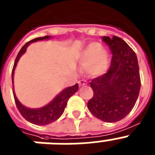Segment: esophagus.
<instances>
[{
    "mask_svg": "<svg viewBox=\"0 0 155 155\" xmlns=\"http://www.w3.org/2000/svg\"><path fill=\"white\" fill-rule=\"evenodd\" d=\"M87 84V80L85 79H81V80H79V87H83V86H85Z\"/></svg>",
    "mask_w": 155,
    "mask_h": 155,
    "instance_id": "1",
    "label": "esophagus"
}]
</instances>
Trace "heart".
<instances>
[{
	"instance_id": "1",
	"label": "heart",
	"mask_w": 155,
	"mask_h": 155,
	"mask_svg": "<svg viewBox=\"0 0 155 155\" xmlns=\"http://www.w3.org/2000/svg\"><path fill=\"white\" fill-rule=\"evenodd\" d=\"M79 62L93 76L104 73L110 64V58L103 47L98 43H91L87 46L79 55Z\"/></svg>"
}]
</instances>
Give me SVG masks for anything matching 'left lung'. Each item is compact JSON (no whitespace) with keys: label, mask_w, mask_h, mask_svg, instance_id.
<instances>
[{"label":"left lung","mask_w":155,"mask_h":155,"mask_svg":"<svg viewBox=\"0 0 155 155\" xmlns=\"http://www.w3.org/2000/svg\"><path fill=\"white\" fill-rule=\"evenodd\" d=\"M112 58L107 72L91 82L94 96L87 107L96 118L115 122L132 111L140 90V76L137 57L134 50L116 36L103 37Z\"/></svg>","instance_id":"1"}]
</instances>
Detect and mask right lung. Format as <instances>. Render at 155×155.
I'll return each mask as SVG.
<instances>
[{
  "mask_svg": "<svg viewBox=\"0 0 155 155\" xmlns=\"http://www.w3.org/2000/svg\"><path fill=\"white\" fill-rule=\"evenodd\" d=\"M50 36H45L43 37H37L33 40H30L29 42H27L25 45L21 48V50L18 52L17 57H16L15 60L14 66H13L12 73V85H13V76H14V71L15 69L16 64L18 63V60H19L20 57L26 51L28 46L29 44L33 42H36L38 40H47V39L50 38ZM79 90V86L78 83H76V85L72 86V87H69L63 90L60 94L58 95L52 101L51 103L47 104L46 106L40 108H36V109H32V108H28V107H25L22 105L19 102V101L17 99L15 96V94L14 92V87H13V95H14L15 101V104L17 106V108L19 111L20 114L21 116L25 118V120L29 121V122L33 123L35 125H38V126H45V125L50 124L51 122H54L61 116L64 112V110L66 107L67 102H68V99L71 97L72 95H73L76 91Z\"/></svg>",
  "mask_w": 155,
  "mask_h": 155,
  "instance_id": "1",
  "label": "right lung"
}]
</instances>
